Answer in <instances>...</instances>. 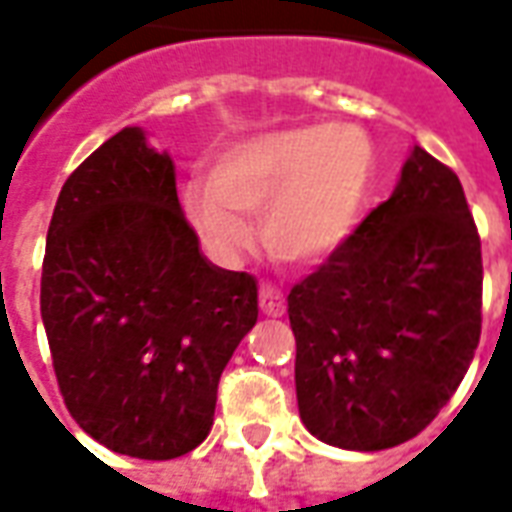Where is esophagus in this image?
Masks as SVG:
<instances>
[{"instance_id":"34e87169","label":"esophagus","mask_w":512,"mask_h":512,"mask_svg":"<svg viewBox=\"0 0 512 512\" xmlns=\"http://www.w3.org/2000/svg\"><path fill=\"white\" fill-rule=\"evenodd\" d=\"M257 301H260L263 315H271V318H279V315H285V310H288L282 290L277 285H271V282H260V296H257Z\"/></svg>"}]
</instances>
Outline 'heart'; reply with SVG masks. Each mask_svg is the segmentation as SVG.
Here are the masks:
<instances>
[{
    "label": "heart",
    "mask_w": 512,
    "mask_h": 512,
    "mask_svg": "<svg viewBox=\"0 0 512 512\" xmlns=\"http://www.w3.org/2000/svg\"><path fill=\"white\" fill-rule=\"evenodd\" d=\"M373 169V147L354 126H293L238 142L191 183L183 205L202 241L224 260L255 244L246 216L263 213L268 252L288 263H321L356 224Z\"/></svg>",
    "instance_id": "obj_1"
}]
</instances>
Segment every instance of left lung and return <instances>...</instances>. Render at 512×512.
Wrapping results in <instances>:
<instances>
[{
  "mask_svg": "<svg viewBox=\"0 0 512 512\" xmlns=\"http://www.w3.org/2000/svg\"><path fill=\"white\" fill-rule=\"evenodd\" d=\"M483 255L458 175L422 147L392 197L288 296L312 436L376 452L414 439L472 365Z\"/></svg>",
  "mask_w": 512,
  "mask_h": 512,
  "instance_id": "obj_1",
  "label": "left lung"
}]
</instances>
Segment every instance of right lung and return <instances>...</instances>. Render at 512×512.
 Masks as SVG:
<instances>
[{
    "label": "right lung",
    "mask_w": 512,
    "mask_h": 512,
    "mask_svg": "<svg viewBox=\"0 0 512 512\" xmlns=\"http://www.w3.org/2000/svg\"><path fill=\"white\" fill-rule=\"evenodd\" d=\"M62 400L84 433L142 461L205 441L257 282L200 255L175 164L123 128L65 180L40 277Z\"/></svg>",
    "instance_id": "obj_1"
}]
</instances>
